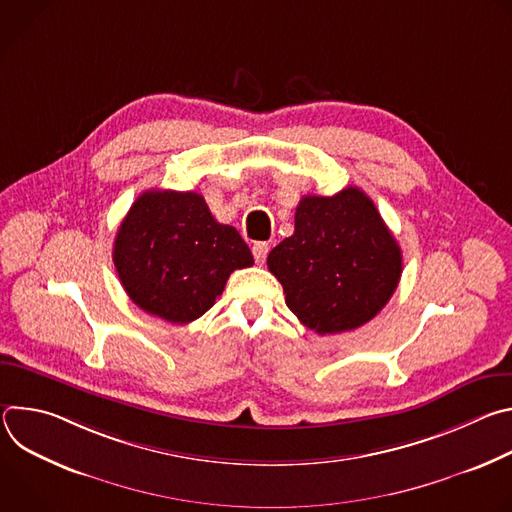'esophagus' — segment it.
<instances>
[{
  "mask_svg": "<svg viewBox=\"0 0 512 512\" xmlns=\"http://www.w3.org/2000/svg\"><path fill=\"white\" fill-rule=\"evenodd\" d=\"M253 257H255V261L257 263H263L265 261V257H267V253H269V245L267 243H263V241H259V243H255L253 245Z\"/></svg>",
  "mask_w": 512,
  "mask_h": 512,
  "instance_id": "obj_1",
  "label": "esophagus"
}]
</instances>
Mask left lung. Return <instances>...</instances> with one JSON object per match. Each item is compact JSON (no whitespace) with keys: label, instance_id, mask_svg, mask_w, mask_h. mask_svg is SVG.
<instances>
[{"label":"left lung","instance_id":"8db88e82","mask_svg":"<svg viewBox=\"0 0 512 512\" xmlns=\"http://www.w3.org/2000/svg\"><path fill=\"white\" fill-rule=\"evenodd\" d=\"M285 304L318 334L354 330L391 300L403 255L375 202L356 186L304 196L296 231L267 257Z\"/></svg>","mask_w":512,"mask_h":512}]
</instances>
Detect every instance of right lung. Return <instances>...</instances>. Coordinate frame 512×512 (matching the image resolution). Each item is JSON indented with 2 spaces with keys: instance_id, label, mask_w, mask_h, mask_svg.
<instances>
[{
  "instance_id": "add662e5",
  "label": "right lung",
  "mask_w": 512,
  "mask_h": 512,
  "mask_svg": "<svg viewBox=\"0 0 512 512\" xmlns=\"http://www.w3.org/2000/svg\"><path fill=\"white\" fill-rule=\"evenodd\" d=\"M113 263L133 304L172 324L208 312L235 269L253 265L239 231L196 192H143L117 231Z\"/></svg>"
}]
</instances>
